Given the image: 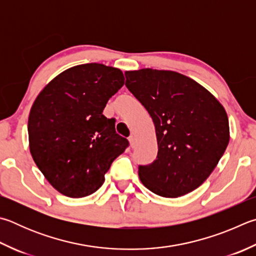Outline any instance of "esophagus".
<instances>
[{
	"mask_svg": "<svg viewBox=\"0 0 256 256\" xmlns=\"http://www.w3.org/2000/svg\"><path fill=\"white\" fill-rule=\"evenodd\" d=\"M128 141H130V144H131L132 148L136 146V138H134L133 136H131L128 138Z\"/></svg>",
	"mask_w": 256,
	"mask_h": 256,
	"instance_id": "obj_1",
	"label": "esophagus"
}]
</instances>
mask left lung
Returning a JSON list of instances; mask_svg holds the SVG:
<instances>
[{"label": "left lung", "mask_w": 256, "mask_h": 256, "mask_svg": "<svg viewBox=\"0 0 256 256\" xmlns=\"http://www.w3.org/2000/svg\"><path fill=\"white\" fill-rule=\"evenodd\" d=\"M125 86L150 114L158 140L156 159L138 166L146 187L162 197L198 188L230 142L228 118L210 92L192 78L170 70L125 72Z\"/></svg>", "instance_id": "obj_1"}]
</instances>
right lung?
<instances>
[{
	"label": "right lung",
	"mask_w": 256,
	"mask_h": 256,
	"mask_svg": "<svg viewBox=\"0 0 256 256\" xmlns=\"http://www.w3.org/2000/svg\"><path fill=\"white\" fill-rule=\"evenodd\" d=\"M124 85L118 68L85 64L51 80L29 115L30 152L50 184L72 198L94 194L112 162L128 146L103 110Z\"/></svg>",
	"instance_id": "add662e5"
}]
</instances>
